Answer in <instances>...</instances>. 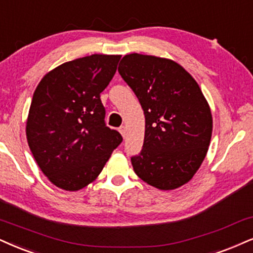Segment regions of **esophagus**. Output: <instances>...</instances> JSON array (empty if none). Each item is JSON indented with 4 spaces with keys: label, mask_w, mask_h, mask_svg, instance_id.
I'll list each match as a JSON object with an SVG mask.
<instances>
[{
    "label": "esophagus",
    "mask_w": 253,
    "mask_h": 253,
    "mask_svg": "<svg viewBox=\"0 0 253 253\" xmlns=\"http://www.w3.org/2000/svg\"><path fill=\"white\" fill-rule=\"evenodd\" d=\"M120 132H121V135L123 136V138H126V126H121V127H120Z\"/></svg>",
    "instance_id": "obj_1"
}]
</instances>
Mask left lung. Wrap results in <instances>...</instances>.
<instances>
[{
  "label": "left lung",
  "instance_id": "left-lung-1",
  "mask_svg": "<svg viewBox=\"0 0 253 253\" xmlns=\"http://www.w3.org/2000/svg\"><path fill=\"white\" fill-rule=\"evenodd\" d=\"M118 73L145 116L133 171L160 190L180 188L197 172L212 135V115L198 83L172 60L136 52L122 58Z\"/></svg>",
  "mask_w": 253,
  "mask_h": 253
}]
</instances>
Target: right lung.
I'll return each mask as SVG.
<instances>
[{
	"mask_svg": "<svg viewBox=\"0 0 253 253\" xmlns=\"http://www.w3.org/2000/svg\"><path fill=\"white\" fill-rule=\"evenodd\" d=\"M121 55L93 54L49 71L34 92L27 141L37 165L57 188L77 191L93 182L123 141L105 126L101 92Z\"/></svg>",
	"mask_w": 253,
	"mask_h": 253,
	"instance_id": "add662e5",
	"label": "right lung"
}]
</instances>
